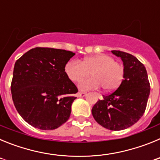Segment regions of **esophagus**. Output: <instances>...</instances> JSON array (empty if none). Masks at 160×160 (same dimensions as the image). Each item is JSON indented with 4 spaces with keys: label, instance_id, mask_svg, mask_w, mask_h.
Returning a JSON list of instances; mask_svg holds the SVG:
<instances>
[{
    "label": "esophagus",
    "instance_id": "34e87169",
    "mask_svg": "<svg viewBox=\"0 0 160 160\" xmlns=\"http://www.w3.org/2000/svg\"><path fill=\"white\" fill-rule=\"evenodd\" d=\"M86 94H87V93L86 92H82V91H80V92L78 93L77 95H78V97H84Z\"/></svg>",
    "mask_w": 160,
    "mask_h": 160
}]
</instances>
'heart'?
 Wrapping results in <instances>:
<instances>
[{"mask_svg":"<svg viewBox=\"0 0 160 160\" xmlns=\"http://www.w3.org/2000/svg\"><path fill=\"white\" fill-rule=\"evenodd\" d=\"M68 78L73 82H78L88 77L79 84L82 90H96L102 87L104 91H112L118 88L124 78V66L118 62L111 55L101 53L85 58L82 62L72 60L65 66Z\"/></svg>","mask_w":160,"mask_h":160,"instance_id":"heart-1","label":"heart"}]
</instances>
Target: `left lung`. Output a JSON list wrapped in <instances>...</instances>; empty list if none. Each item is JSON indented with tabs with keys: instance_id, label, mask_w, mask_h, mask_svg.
Masks as SVG:
<instances>
[{
	"instance_id": "1",
	"label": "left lung",
	"mask_w": 160,
	"mask_h": 160,
	"mask_svg": "<svg viewBox=\"0 0 160 160\" xmlns=\"http://www.w3.org/2000/svg\"><path fill=\"white\" fill-rule=\"evenodd\" d=\"M112 53L123 62L124 78L112 93L103 95L92 108L96 122L111 131L127 129L140 119L145 112L150 94L146 68L135 56L120 50Z\"/></svg>"
}]
</instances>
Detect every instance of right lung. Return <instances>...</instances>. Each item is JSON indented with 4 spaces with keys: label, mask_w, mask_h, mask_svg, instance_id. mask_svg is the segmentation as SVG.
<instances>
[{
    "label": "right lung",
    "mask_w": 160,
    "mask_h": 160,
    "mask_svg": "<svg viewBox=\"0 0 160 160\" xmlns=\"http://www.w3.org/2000/svg\"><path fill=\"white\" fill-rule=\"evenodd\" d=\"M75 54L53 48L36 47L14 65L11 93L17 111L25 122L41 130H53L67 121L78 91L65 72Z\"/></svg>",
    "instance_id": "right-lung-1"
}]
</instances>
